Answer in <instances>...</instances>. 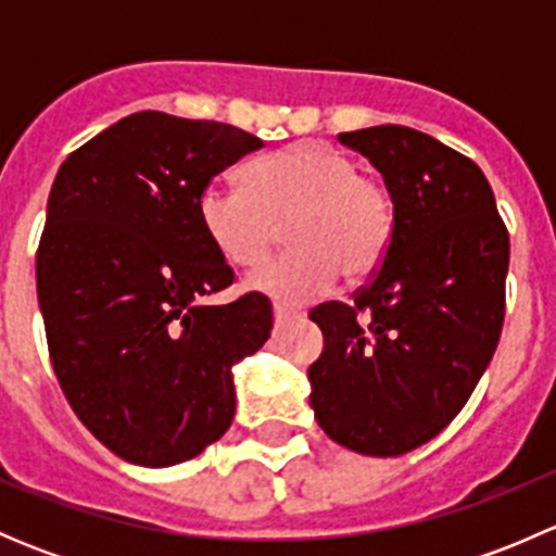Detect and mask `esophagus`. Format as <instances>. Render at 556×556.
<instances>
[{"label":"esophagus","instance_id":"esophagus-1","mask_svg":"<svg viewBox=\"0 0 556 556\" xmlns=\"http://www.w3.org/2000/svg\"><path fill=\"white\" fill-rule=\"evenodd\" d=\"M295 319H299V314L295 312L285 309V306H274V325H277V328H288V325L295 323Z\"/></svg>","mask_w":556,"mask_h":556}]
</instances>
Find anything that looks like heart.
Here are the masks:
<instances>
[{"label":"heart","instance_id":"heart-1","mask_svg":"<svg viewBox=\"0 0 556 556\" xmlns=\"http://www.w3.org/2000/svg\"><path fill=\"white\" fill-rule=\"evenodd\" d=\"M244 185H210L201 223L231 266L263 263L288 226L295 247L250 277V288L282 306H304L346 282L374 277L395 239V201L350 153L299 142L247 166Z\"/></svg>","mask_w":556,"mask_h":556}]
</instances>
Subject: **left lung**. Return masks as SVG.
Masks as SVG:
<instances>
[{
    "label": "left lung",
    "mask_w": 556,
    "mask_h": 556,
    "mask_svg": "<svg viewBox=\"0 0 556 556\" xmlns=\"http://www.w3.org/2000/svg\"><path fill=\"white\" fill-rule=\"evenodd\" d=\"M395 201V239L352 304L309 317L319 428L352 452L397 457L428 444L468 403L506 317L508 228L479 166L430 134L374 126L339 134Z\"/></svg>",
    "instance_id": "obj_1"
}]
</instances>
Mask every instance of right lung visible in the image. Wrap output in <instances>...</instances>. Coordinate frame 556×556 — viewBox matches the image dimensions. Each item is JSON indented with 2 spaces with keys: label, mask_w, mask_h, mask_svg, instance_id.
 Returning a JSON list of instances; mask_svg holds the SVG:
<instances>
[{
  "label": "right lung",
  "mask_w": 556,
  "mask_h": 556,
  "mask_svg": "<svg viewBox=\"0 0 556 556\" xmlns=\"http://www.w3.org/2000/svg\"><path fill=\"white\" fill-rule=\"evenodd\" d=\"M263 142L237 126L134 112L66 155L37 247L48 352L77 419L117 457L185 463L231 428V366L266 344L271 304L233 285L201 223L212 179Z\"/></svg>",
  "instance_id": "right-lung-1"
}]
</instances>
